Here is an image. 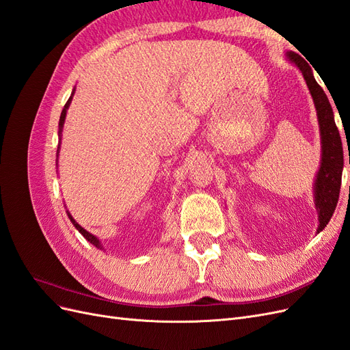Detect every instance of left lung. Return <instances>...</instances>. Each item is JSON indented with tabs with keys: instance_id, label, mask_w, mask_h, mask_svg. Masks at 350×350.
I'll return each instance as SVG.
<instances>
[{
	"instance_id": "obj_1",
	"label": "left lung",
	"mask_w": 350,
	"mask_h": 350,
	"mask_svg": "<svg viewBox=\"0 0 350 350\" xmlns=\"http://www.w3.org/2000/svg\"><path fill=\"white\" fill-rule=\"evenodd\" d=\"M288 57L302 71L306 86H308L312 94L317 115H319L323 143V161L315 183V207L319 210L320 232L327 226L328 221H330L338 201L343 171V147L340 134H338L337 125L334 122L332 105L328 102L327 94L324 93L320 84L317 83L311 66L301 55L295 54V52H289Z\"/></svg>"
}]
</instances>
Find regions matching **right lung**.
I'll use <instances>...</instances> for the list:
<instances>
[{
    "instance_id": "obj_1",
    "label": "right lung",
    "mask_w": 350,
    "mask_h": 350,
    "mask_svg": "<svg viewBox=\"0 0 350 350\" xmlns=\"http://www.w3.org/2000/svg\"><path fill=\"white\" fill-rule=\"evenodd\" d=\"M70 102H71V96H70V99L67 100V103L64 105V109H62V112H61V116H59V131H61V129H62V124H64V120H66V113H67V109H68V107H70ZM68 216H70V215H68ZM70 219H71V221H72V225L77 228V230L80 232V234H81L84 238H86L89 242H92L93 245H96L98 248H100V242H99V239H98L96 237H93L92 234H89L88 230H84V229H83V228H81V226L77 224V221L74 220L71 216H70Z\"/></svg>"
}]
</instances>
